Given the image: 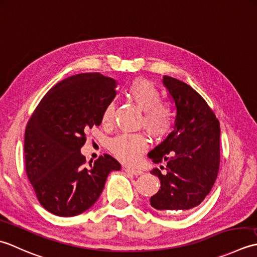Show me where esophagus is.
Masks as SVG:
<instances>
[{
    "label": "esophagus",
    "instance_id": "esophagus-1",
    "mask_svg": "<svg viewBox=\"0 0 257 257\" xmlns=\"http://www.w3.org/2000/svg\"><path fill=\"white\" fill-rule=\"evenodd\" d=\"M124 171L125 172H127V173H130V174H133V175H141V174H143V171H141V170H136V169H131V167H124Z\"/></svg>",
    "mask_w": 257,
    "mask_h": 257
}]
</instances>
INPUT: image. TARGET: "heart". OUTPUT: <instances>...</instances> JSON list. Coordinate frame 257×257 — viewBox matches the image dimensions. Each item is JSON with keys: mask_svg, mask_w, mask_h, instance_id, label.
I'll return each mask as SVG.
<instances>
[{"mask_svg": "<svg viewBox=\"0 0 257 257\" xmlns=\"http://www.w3.org/2000/svg\"><path fill=\"white\" fill-rule=\"evenodd\" d=\"M130 98L144 111L142 125L154 138H163L170 132L174 114L166 104L161 103V92L146 80H135L127 88ZM115 111L114 103H108L103 111V122L112 121ZM149 146V141L143 134H121L109 142V149L116 158L126 164H135Z\"/></svg>", "mask_w": 257, "mask_h": 257, "instance_id": "heart-1", "label": "heart"}]
</instances>
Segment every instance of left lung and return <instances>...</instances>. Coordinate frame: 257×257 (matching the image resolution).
<instances>
[{
  "label": "left lung",
  "instance_id": "1",
  "mask_svg": "<svg viewBox=\"0 0 257 257\" xmlns=\"http://www.w3.org/2000/svg\"><path fill=\"white\" fill-rule=\"evenodd\" d=\"M175 111L173 131L149 158L166 163V173L153 169L161 187L151 206L163 213L196 207L211 192L219 166V122L200 94L176 78L163 76ZM163 167V166H161Z\"/></svg>",
  "mask_w": 257,
  "mask_h": 257
}]
</instances>
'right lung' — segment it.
Listing matches in <instances>:
<instances>
[{"label": "right lung", "instance_id": "add662e5", "mask_svg": "<svg viewBox=\"0 0 257 257\" xmlns=\"http://www.w3.org/2000/svg\"><path fill=\"white\" fill-rule=\"evenodd\" d=\"M117 83L99 73L65 78L45 94L26 125L25 169L41 205L57 216H75L94 205L108 174L121 164L105 154L85 167V131L102 123Z\"/></svg>", "mask_w": 257, "mask_h": 257}]
</instances>
